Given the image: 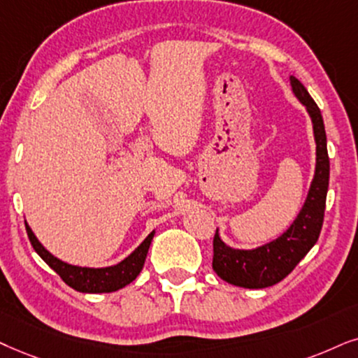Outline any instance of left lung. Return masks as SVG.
<instances>
[{
    "label": "left lung",
    "instance_id": "8db88e82",
    "mask_svg": "<svg viewBox=\"0 0 358 358\" xmlns=\"http://www.w3.org/2000/svg\"><path fill=\"white\" fill-rule=\"evenodd\" d=\"M289 83L292 94L306 107L312 120L315 140L314 176L301 211L286 231L273 241L251 250H238L226 244L220 236V229H216L213 241V271L226 282L238 287L264 289L280 282L317 243L322 229L330 173L324 119L317 103L301 80L289 76Z\"/></svg>",
    "mask_w": 358,
    "mask_h": 358
}]
</instances>
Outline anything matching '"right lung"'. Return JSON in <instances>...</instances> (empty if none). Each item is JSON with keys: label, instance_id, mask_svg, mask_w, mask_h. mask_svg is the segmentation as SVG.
<instances>
[{"label": "right lung", "instance_id": "add662e5", "mask_svg": "<svg viewBox=\"0 0 358 358\" xmlns=\"http://www.w3.org/2000/svg\"><path fill=\"white\" fill-rule=\"evenodd\" d=\"M26 233H28L29 241L33 244L34 251L41 256V259L46 262L49 268L56 271L67 286H71L72 289H76V291L79 292L87 294L119 291V289L125 287L127 284H130L132 280L137 279L140 271L143 269V264H145L147 252L150 250L152 239L155 236V229H153V231L138 244V248H135L125 259H122L114 266H106V268H85V266L69 264V262L59 259V257L51 255V252L39 243V239L36 238V234L33 233V229H31V226L28 223H26Z\"/></svg>", "mask_w": 358, "mask_h": 358}]
</instances>
